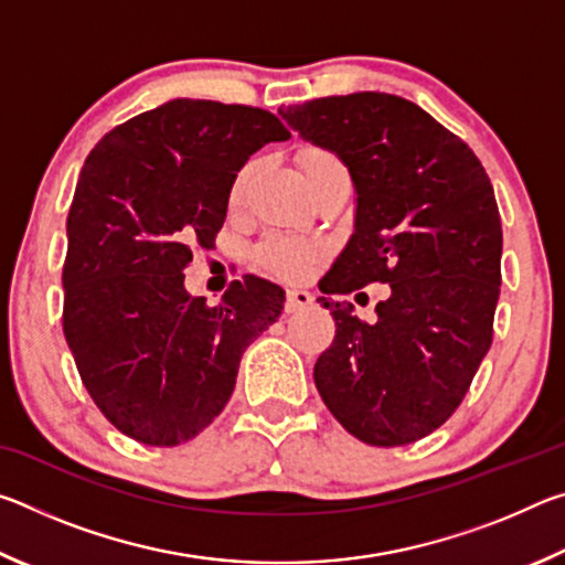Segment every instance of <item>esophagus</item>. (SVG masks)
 Returning <instances> with one entry per match:
<instances>
[{"mask_svg": "<svg viewBox=\"0 0 565 565\" xmlns=\"http://www.w3.org/2000/svg\"><path fill=\"white\" fill-rule=\"evenodd\" d=\"M311 301H313V296H311L309 291L289 289V291H286V303H284V309H286V313H296V311L306 309V306H311Z\"/></svg>", "mask_w": 565, "mask_h": 565, "instance_id": "esophagus-1", "label": "esophagus"}]
</instances>
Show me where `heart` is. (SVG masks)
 I'll return each mask as SVG.
<instances>
[{"mask_svg": "<svg viewBox=\"0 0 565 565\" xmlns=\"http://www.w3.org/2000/svg\"><path fill=\"white\" fill-rule=\"evenodd\" d=\"M299 164L303 169V177H313L317 171H323L329 167H341V159L329 149L311 147L301 151ZM246 174L248 171L244 169L234 181L232 204H236L238 199H242ZM321 256H323V246L319 242H311V238H301V236H289V234H276L259 244L254 259L264 271L281 276V279L296 281V279H303L306 274H311L313 266L321 262Z\"/></svg>", "mask_w": 565, "mask_h": 565, "instance_id": "heart-1", "label": "heart"}]
</instances>
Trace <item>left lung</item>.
I'll return each mask as SVG.
<instances>
[{
	"label": "left lung",
	"mask_w": 565,
	"mask_h": 565,
	"mask_svg": "<svg viewBox=\"0 0 565 565\" xmlns=\"http://www.w3.org/2000/svg\"><path fill=\"white\" fill-rule=\"evenodd\" d=\"M279 111L306 141L337 151L356 186L353 234L321 291L392 286L374 324L321 296L337 337L313 381L359 441L414 444L461 406L491 349L503 248L491 179L463 139L396 94L356 92Z\"/></svg>",
	"instance_id": "obj_1"
}]
</instances>
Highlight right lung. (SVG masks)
<instances>
[{"label":"right lung","mask_w":565,"mask_h":565,"mask_svg":"<svg viewBox=\"0 0 565 565\" xmlns=\"http://www.w3.org/2000/svg\"><path fill=\"white\" fill-rule=\"evenodd\" d=\"M291 134L276 114L174 99L104 134L66 216L62 327L76 371L114 428L147 446L196 438L224 411L238 361L279 319L284 289L246 274L222 303L184 289L254 151Z\"/></svg>","instance_id":"obj_1"}]
</instances>
